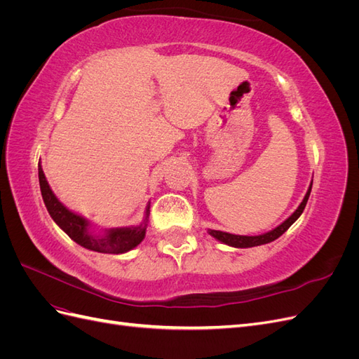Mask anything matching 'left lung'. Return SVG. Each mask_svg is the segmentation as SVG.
I'll return each instance as SVG.
<instances>
[{
	"instance_id": "left-lung-1",
	"label": "left lung",
	"mask_w": 359,
	"mask_h": 359,
	"mask_svg": "<svg viewBox=\"0 0 359 359\" xmlns=\"http://www.w3.org/2000/svg\"><path fill=\"white\" fill-rule=\"evenodd\" d=\"M311 186H313V181H311ZM311 186L309 187L306 196H304L302 202L299 203L298 208L295 210V212H293L289 219H286L283 223H281L280 226H277L276 229L269 231L266 233H262V235H256V236H245V235H233V233H227V232H222V231H212V229H208V233L211 236H214L215 240H219L220 243L223 244H227L231 247H236V248H247V247H256V245H262V244H268L271 241L277 240L278 236L283 235L289 227L295 223L298 220V217L302 214L304 208H306L307 205V201L310 198V191H311Z\"/></svg>"
}]
</instances>
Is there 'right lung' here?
Segmentation results:
<instances>
[{"instance_id": "1", "label": "right lung", "mask_w": 359, "mask_h": 359, "mask_svg": "<svg viewBox=\"0 0 359 359\" xmlns=\"http://www.w3.org/2000/svg\"><path fill=\"white\" fill-rule=\"evenodd\" d=\"M39 182H40L43 202H45L52 220L55 222L61 229L79 245L99 253L121 255V253L130 252V250L139 245L145 238L147 222L149 215V203L147 205L145 220L142 224L130 226V227H115V229L104 231L103 235H94L90 232L88 220L83 219L82 215L70 211L57 199V196L53 194V191L49 187L45 173H43L40 161H39Z\"/></svg>"}]
</instances>
